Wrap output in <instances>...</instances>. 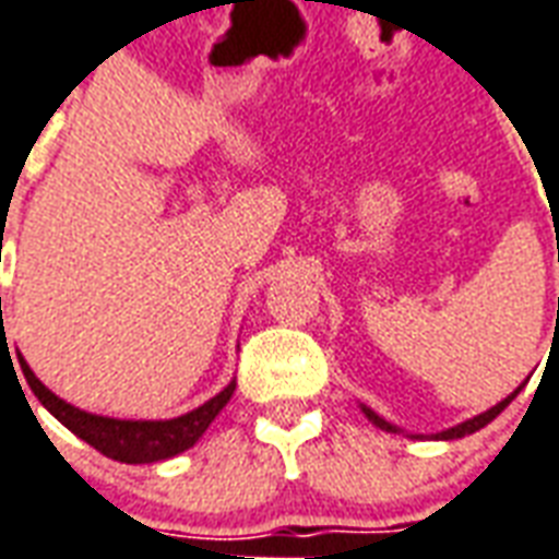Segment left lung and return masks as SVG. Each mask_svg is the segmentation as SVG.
Here are the masks:
<instances>
[{"label":"left lung","instance_id":"1","mask_svg":"<svg viewBox=\"0 0 559 559\" xmlns=\"http://www.w3.org/2000/svg\"><path fill=\"white\" fill-rule=\"evenodd\" d=\"M518 390H521V388H518ZM518 390L511 393L509 400H502V402H499V405H493L490 412H484V415L472 417V420H466V424H456V427H451V429H444V432H439V439H463V436H469V432H475V429L487 427V424H490V420H493V417H497L499 412H502V408H506V405H509V402L514 400V396H518ZM362 412H366V417L372 420L374 427H381V429H396V427H390L388 420H381V417L374 415L372 408H362Z\"/></svg>","mask_w":559,"mask_h":559}]
</instances>
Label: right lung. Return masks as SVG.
Masks as SVG:
<instances>
[{"mask_svg":"<svg viewBox=\"0 0 559 559\" xmlns=\"http://www.w3.org/2000/svg\"><path fill=\"white\" fill-rule=\"evenodd\" d=\"M21 357V354H17ZM21 369L26 374V384L33 388V393L38 396V402L48 408L50 415L60 420L62 427H69L75 432L78 439H84L87 444H93L99 454L111 456V460H120V463H157V460H169V456L181 454L187 448H193L199 442V436L209 429L214 417L221 415L236 384L224 388L214 400H209L205 405H199L197 412L190 415L175 417V420H115V417H99L87 415L75 405L62 402L60 396H53L38 378L33 374V369L26 366V360L21 357Z\"/></svg>","mask_w":559,"mask_h":559,"instance_id":"1","label":"right lung"}]
</instances>
